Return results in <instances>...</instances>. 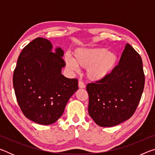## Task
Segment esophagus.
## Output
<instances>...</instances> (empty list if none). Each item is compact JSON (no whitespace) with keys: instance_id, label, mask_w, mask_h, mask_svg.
<instances>
[{"instance_id":"1","label":"esophagus","mask_w":155,"mask_h":155,"mask_svg":"<svg viewBox=\"0 0 155 155\" xmlns=\"http://www.w3.org/2000/svg\"><path fill=\"white\" fill-rule=\"evenodd\" d=\"M78 87H79V88H81V89L85 88V83H84L83 82H82V81H78Z\"/></svg>"}]
</instances>
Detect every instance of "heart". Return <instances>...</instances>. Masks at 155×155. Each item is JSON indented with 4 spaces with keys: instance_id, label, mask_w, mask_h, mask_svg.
Returning a JSON list of instances; mask_svg holds the SVG:
<instances>
[{
    "instance_id": "b5f03b06",
    "label": "heart",
    "mask_w": 155,
    "mask_h": 155,
    "mask_svg": "<svg viewBox=\"0 0 155 155\" xmlns=\"http://www.w3.org/2000/svg\"><path fill=\"white\" fill-rule=\"evenodd\" d=\"M67 67L77 70L78 66L87 68V76L94 81H102L114 72L118 62L114 52L104 48H78L74 52L73 58L70 55L65 57Z\"/></svg>"
}]
</instances>
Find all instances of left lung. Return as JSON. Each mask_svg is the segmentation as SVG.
Instances as JSON below:
<instances>
[{
  "mask_svg": "<svg viewBox=\"0 0 155 155\" xmlns=\"http://www.w3.org/2000/svg\"><path fill=\"white\" fill-rule=\"evenodd\" d=\"M144 83L142 60L127 44L114 72L103 80L87 85L89 114L102 127H114L124 122L137 109Z\"/></svg>",
  "mask_w": 155,
  "mask_h": 155,
  "instance_id": "1",
  "label": "left lung"
}]
</instances>
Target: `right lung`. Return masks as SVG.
<instances>
[{
  "label": "right lung",
  "instance_id": "1",
  "mask_svg": "<svg viewBox=\"0 0 155 155\" xmlns=\"http://www.w3.org/2000/svg\"><path fill=\"white\" fill-rule=\"evenodd\" d=\"M49 40L38 38L18 57L13 75L18 103L26 117L40 124H53L61 116L70 97L78 90L77 78L61 74L64 51L52 52Z\"/></svg>",
  "mask_w": 155,
  "mask_h": 155
}]
</instances>
